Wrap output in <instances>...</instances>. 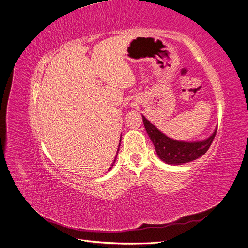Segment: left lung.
Masks as SVG:
<instances>
[{"instance_id": "1", "label": "left lung", "mask_w": 248, "mask_h": 248, "mask_svg": "<svg viewBox=\"0 0 248 248\" xmlns=\"http://www.w3.org/2000/svg\"><path fill=\"white\" fill-rule=\"evenodd\" d=\"M144 127L151 140L156 153L159 158L167 164L180 165L196 160L204 155L210 148L217 133V128L214 133L207 140L202 141H179L168 138L158 128L155 127L145 117L142 116Z\"/></svg>"}]
</instances>
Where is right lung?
I'll return each instance as SVG.
<instances>
[{"mask_svg": "<svg viewBox=\"0 0 248 248\" xmlns=\"http://www.w3.org/2000/svg\"><path fill=\"white\" fill-rule=\"evenodd\" d=\"M120 145H121V144H120ZM119 147H120V146H119ZM118 151H119V149H118ZM117 154H118V153H117ZM116 159H117V158H115V160H114V162H112V164H111V166L109 167V169H111V167L114 166V164H115V162H116ZM109 169H108V170H109Z\"/></svg>", "mask_w": 248, "mask_h": 248, "instance_id": "add662e5", "label": "right lung"}]
</instances>
